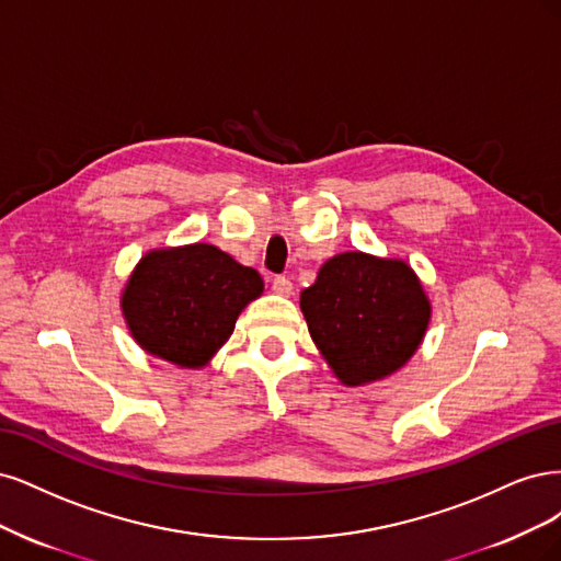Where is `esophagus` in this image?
I'll list each match as a JSON object with an SVG mask.
<instances>
[{
    "label": "esophagus",
    "mask_w": 561,
    "mask_h": 561,
    "mask_svg": "<svg viewBox=\"0 0 561 561\" xmlns=\"http://www.w3.org/2000/svg\"><path fill=\"white\" fill-rule=\"evenodd\" d=\"M273 291L277 296H291L294 294V284H291V279H288V277H275L273 279Z\"/></svg>",
    "instance_id": "obj_1"
}]
</instances>
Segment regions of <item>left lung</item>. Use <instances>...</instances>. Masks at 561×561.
<instances>
[{
	"label": "left lung",
	"mask_w": 561,
	"mask_h": 561,
	"mask_svg": "<svg viewBox=\"0 0 561 561\" xmlns=\"http://www.w3.org/2000/svg\"><path fill=\"white\" fill-rule=\"evenodd\" d=\"M300 310L321 356L347 387L403 368L431 319L414 270L364 251H345L323 263L314 284L300 294Z\"/></svg>",
	"instance_id": "8db88e82"
}]
</instances>
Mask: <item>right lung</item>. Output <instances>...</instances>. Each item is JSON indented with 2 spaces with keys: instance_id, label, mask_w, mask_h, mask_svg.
Segmentation results:
<instances>
[{
  "instance_id": "right-lung-1",
  "label": "right lung",
  "mask_w": 561,
  "mask_h": 561,
  "mask_svg": "<svg viewBox=\"0 0 561 561\" xmlns=\"http://www.w3.org/2000/svg\"><path fill=\"white\" fill-rule=\"evenodd\" d=\"M261 294L254 267L197 242L141 256L123 288L121 310L144 352L179 368H203Z\"/></svg>"
}]
</instances>
